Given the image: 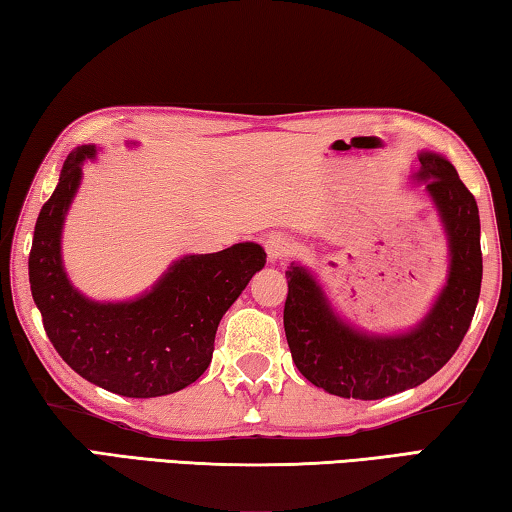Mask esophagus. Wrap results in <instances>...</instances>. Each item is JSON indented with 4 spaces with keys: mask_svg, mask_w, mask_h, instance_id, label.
<instances>
[{
    "mask_svg": "<svg viewBox=\"0 0 512 512\" xmlns=\"http://www.w3.org/2000/svg\"><path fill=\"white\" fill-rule=\"evenodd\" d=\"M266 253L271 262L291 257L293 253H296V241L287 235H280V232H273V235H268V239H266Z\"/></svg>",
    "mask_w": 512,
    "mask_h": 512,
    "instance_id": "34e87169",
    "label": "esophagus"
}]
</instances>
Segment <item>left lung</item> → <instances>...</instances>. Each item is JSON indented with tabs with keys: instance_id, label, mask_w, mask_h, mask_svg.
<instances>
[{
	"instance_id": "obj_1",
	"label": "left lung",
	"mask_w": 512,
	"mask_h": 512,
	"mask_svg": "<svg viewBox=\"0 0 512 512\" xmlns=\"http://www.w3.org/2000/svg\"><path fill=\"white\" fill-rule=\"evenodd\" d=\"M420 180L443 216L452 268L420 327L402 336H366L332 314L323 291L305 268L287 271L284 332L293 363L323 391L381 400L420 386L454 357L470 329L481 293L483 257L479 207L456 169L436 153H420Z\"/></svg>"
}]
</instances>
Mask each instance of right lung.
Returning <instances> with one entry per match:
<instances>
[{
  "label": "right lung",
  "instance_id": "right-lung-1",
  "mask_svg": "<svg viewBox=\"0 0 512 512\" xmlns=\"http://www.w3.org/2000/svg\"><path fill=\"white\" fill-rule=\"evenodd\" d=\"M94 146L69 153L60 180L42 205L29 255V282L51 345L69 368L110 393L160 397L183 391L212 361L214 334L266 253L237 244L212 255H189L169 268L153 291L133 302L103 305L83 298L60 264V230Z\"/></svg>",
  "mask_w": 512,
  "mask_h": 512
}]
</instances>
